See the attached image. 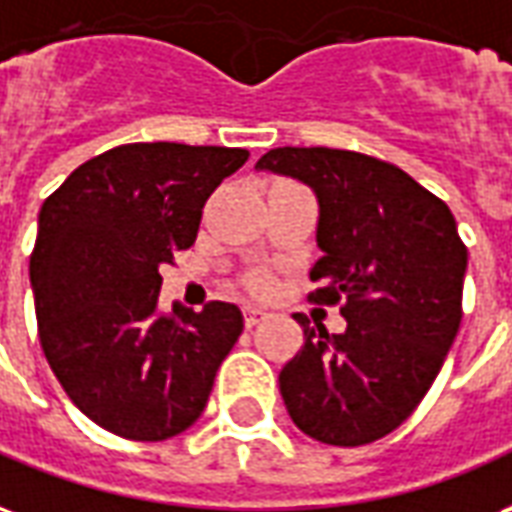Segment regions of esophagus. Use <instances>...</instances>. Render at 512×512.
<instances>
[{
	"label": "esophagus",
	"instance_id": "obj_1",
	"mask_svg": "<svg viewBox=\"0 0 512 512\" xmlns=\"http://www.w3.org/2000/svg\"><path fill=\"white\" fill-rule=\"evenodd\" d=\"M264 316H267V313L261 311V308H256V305H248V308H245V327H256V324H259Z\"/></svg>",
	"mask_w": 512,
	"mask_h": 512
}]
</instances>
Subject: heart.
Returning a JSON list of instances; mask_svg holds the SVG:
<instances>
[{"label":"heart","instance_id":"b5f03b06","mask_svg":"<svg viewBox=\"0 0 512 512\" xmlns=\"http://www.w3.org/2000/svg\"><path fill=\"white\" fill-rule=\"evenodd\" d=\"M251 289L253 292H264V289H270V278H267L264 272H256V275H251Z\"/></svg>","mask_w":512,"mask_h":512}]
</instances>
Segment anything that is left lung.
<instances>
[{
	"label": "left lung",
	"instance_id": "1",
	"mask_svg": "<svg viewBox=\"0 0 512 512\" xmlns=\"http://www.w3.org/2000/svg\"><path fill=\"white\" fill-rule=\"evenodd\" d=\"M256 169L311 185L319 199L308 297L338 305L346 330L294 313L305 343L281 395L302 434L338 447L382 439L431 390L461 324L466 245L445 201L387 160L330 147H278Z\"/></svg>",
	"mask_w": 512,
	"mask_h": 512
}]
</instances>
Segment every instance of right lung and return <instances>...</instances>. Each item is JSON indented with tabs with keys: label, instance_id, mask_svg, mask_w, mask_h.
<instances>
[{
	"label": "right lung",
	"instance_id": "add662e5",
	"mask_svg": "<svg viewBox=\"0 0 512 512\" xmlns=\"http://www.w3.org/2000/svg\"><path fill=\"white\" fill-rule=\"evenodd\" d=\"M248 149L122 144L81 163L40 207L29 281L40 346L67 398L122 439L196 423L242 333L231 302L163 311L160 267L196 242L201 210Z\"/></svg>",
	"mask_w": 512,
	"mask_h": 512
}]
</instances>
